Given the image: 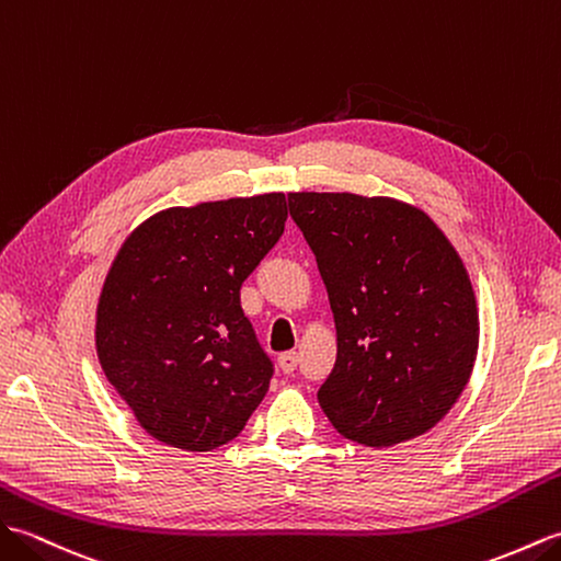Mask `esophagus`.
I'll return each mask as SVG.
<instances>
[{
	"label": "esophagus",
	"instance_id": "1",
	"mask_svg": "<svg viewBox=\"0 0 561 561\" xmlns=\"http://www.w3.org/2000/svg\"><path fill=\"white\" fill-rule=\"evenodd\" d=\"M297 363H300V355H297V353H283L278 357V367H280L283 375H293V371L297 369Z\"/></svg>",
	"mask_w": 561,
	"mask_h": 561
}]
</instances>
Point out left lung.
I'll return each mask as SVG.
<instances>
[{
  "label": "left lung",
  "mask_w": 561,
  "mask_h": 561,
  "mask_svg": "<svg viewBox=\"0 0 561 561\" xmlns=\"http://www.w3.org/2000/svg\"><path fill=\"white\" fill-rule=\"evenodd\" d=\"M288 208L339 335L321 410L365 446L420 437L449 413L476 365L480 323L463 261L427 214L396 198L297 192Z\"/></svg>",
  "instance_id": "left-lung-1"
}]
</instances>
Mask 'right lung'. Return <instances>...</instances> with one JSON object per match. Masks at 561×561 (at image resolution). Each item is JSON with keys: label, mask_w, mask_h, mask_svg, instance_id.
Wrapping results in <instances>:
<instances>
[{"label": "right lung", "mask_w": 561, "mask_h": 561, "mask_svg": "<svg viewBox=\"0 0 561 561\" xmlns=\"http://www.w3.org/2000/svg\"><path fill=\"white\" fill-rule=\"evenodd\" d=\"M285 194L168 208L122 244L95 319L98 359L153 439L210 451L244 430L273 363L240 288L280 240Z\"/></svg>", "instance_id": "1"}]
</instances>
